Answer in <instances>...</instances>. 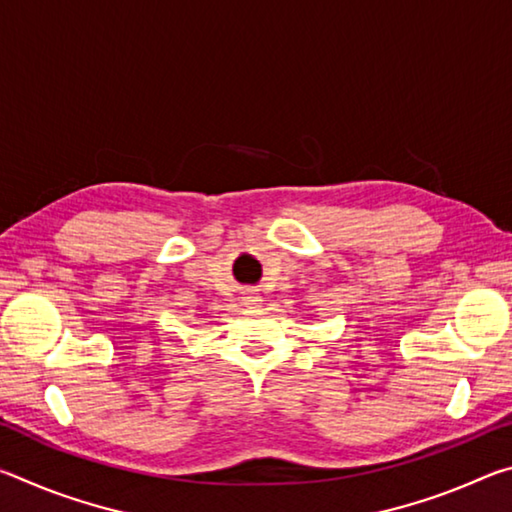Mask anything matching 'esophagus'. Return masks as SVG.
<instances>
[{"label": "esophagus", "instance_id": "obj_1", "mask_svg": "<svg viewBox=\"0 0 512 512\" xmlns=\"http://www.w3.org/2000/svg\"><path fill=\"white\" fill-rule=\"evenodd\" d=\"M259 302H262V300H259V296H255V293H248V296H246V305H250V307H257Z\"/></svg>", "mask_w": 512, "mask_h": 512}]
</instances>
